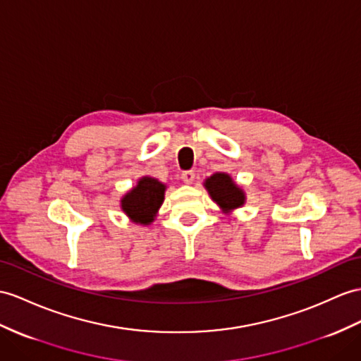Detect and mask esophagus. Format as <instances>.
<instances>
[{
	"label": "esophagus",
	"mask_w": 361,
	"mask_h": 361,
	"mask_svg": "<svg viewBox=\"0 0 361 361\" xmlns=\"http://www.w3.org/2000/svg\"><path fill=\"white\" fill-rule=\"evenodd\" d=\"M182 180L187 183V185H191L192 180H195V171H183L182 173Z\"/></svg>",
	"instance_id": "obj_1"
}]
</instances>
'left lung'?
I'll return each mask as SVG.
<instances>
[{
	"mask_svg": "<svg viewBox=\"0 0 361 361\" xmlns=\"http://www.w3.org/2000/svg\"><path fill=\"white\" fill-rule=\"evenodd\" d=\"M204 187L208 191L211 200L225 214H231L234 209L242 208L247 202L245 190L228 173L217 171L211 174L204 180Z\"/></svg>",
	"mask_w": 361,
	"mask_h": 361,
	"instance_id": "8db88e82",
	"label": "left lung"
}]
</instances>
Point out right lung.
Wrapping results in <instances>:
<instances>
[{"instance_id":"right-lung-1","label":"right lung","mask_w":361,"mask_h":361,"mask_svg":"<svg viewBox=\"0 0 361 361\" xmlns=\"http://www.w3.org/2000/svg\"><path fill=\"white\" fill-rule=\"evenodd\" d=\"M166 185L152 176H142L136 185L121 197V209L133 224L152 225L164 204Z\"/></svg>"}]
</instances>
